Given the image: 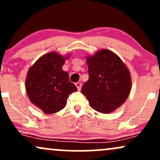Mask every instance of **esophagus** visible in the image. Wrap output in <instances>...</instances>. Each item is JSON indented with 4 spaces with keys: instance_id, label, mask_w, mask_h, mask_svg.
I'll use <instances>...</instances> for the list:
<instances>
[{
    "instance_id": "esophagus-1",
    "label": "esophagus",
    "mask_w": 160,
    "mask_h": 160,
    "mask_svg": "<svg viewBox=\"0 0 160 160\" xmlns=\"http://www.w3.org/2000/svg\"><path fill=\"white\" fill-rule=\"evenodd\" d=\"M75 85H76L78 90H80V89H81V83L78 82H76V83H75Z\"/></svg>"
}]
</instances>
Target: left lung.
I'll return each instance as SVG.
<instances>
[{
  "label": "left lung",
  "instance_id": "8db88e82",
  "mask_svg": "<svg viewBox=\"0 0 160 160\" xmlns=\"http://www.w3.org/2000/svg\"><path fill=\"white\" fill-rule=\"evenodd\" d=\"M89 80L81 92L93 109L110 113L120 107L129 95L132 78L129 70L116 53L102 49L86 57Z\"/></svg>",
  "mask_w": 160,
  "mask_h": 160
}]
</instances>
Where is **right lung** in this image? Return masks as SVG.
I'll return each mask as SVG.
<instances>
[{
    "mask_svg": "<svg viewBox=\"0 0 160 160\" xmlns=\"http://www.w3.org/2000/svg\"><path fill=\"white\" fill-rule=\"evenodd\" d=\"M70 55L48 52L40 57L28 71L25 79L28 96L33 104L47 114L63 109L68 95L78 90L69 81L68 72L62 70Z\"/></svg>",
    "mask_w": 160,
    "mask_h": 160,
    "instance_id": "add662e5",
    "label": "right lung"
}]
</instances>
